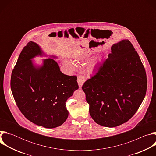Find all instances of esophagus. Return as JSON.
<instances>
[{
    "mask_svg": "<svg viewBox=\"0 0 156 156\" xmlns=\"http://www.w3.org/2000/svg\"><path fill=\"white\" fill-rule=\"evenodd\" d=\"M86 81V78L84 76H82V75H78L77 77V81H78V84L80 88H81L83 84H84V83Z\"/></svg>",
    "mask_w": 156,
    "mask_h": 156,
    "instance_id": "1",
    "label": "esophagus"
}]
</instances>
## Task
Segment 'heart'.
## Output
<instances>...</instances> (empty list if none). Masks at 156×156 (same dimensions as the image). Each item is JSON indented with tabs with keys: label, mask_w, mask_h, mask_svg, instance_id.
<instances>
[{
	"label": "heart",
	"mask_w": 156,
	"mask_h": 156,
	"mask_svg": "<svg viewBox=\"0 0 156 156\" xmlns=\"http://www.w3.org/2000/svg\"><path fill=\"white\" fill-rule=\"evenodd\" d=\"M64 63H65L66 65H67V66H69V67L70 68V70H74L75 69V65L74 63H73L72 62L69 61V60H65ZM94 66H95V63H92V64L90 66V69L91 70H93L94 69Z\"/></svg>",
	"instance_id": "heart-1"
}]
</instances>
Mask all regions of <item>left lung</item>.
<instances>
[{
  "label": "left lung",
  "instance_id": "left-lung-1",
  "mask_svg": "<svg viewBox=\"0 0 156 156\" xmlns=\"http://www.w3.org/2000/svg\"><path fill=\"white\" fill-rule=\"evenodd\" d=\"M94 121L115 127L136 112L146 93V71L139 55L128 39L111 47V53L98 71L83 85Z\"/></svg>",
  "mask_w": 156,
  "mask_h": 156
}]
</instances>
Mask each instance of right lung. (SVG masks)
I'll list each match as a JSON object with an SVG mask.
<instances>
[{"label": "right lung", "instance_id": "right-lung-1", "mask_svg": "<svg viewBox=\"0 0 156 156\" xmlns=\"http://www.w3.org/2000/svg\"><path fill=\"white\" fill-rule=\"evenodd\" d=\"M46 56L30 41L22 50L12 71L10 86L21 112L33 123L47 128L62 125L68 118L66 101L78 89L77 77L64 75L51 58L36 65L32 58ZM57 58L55 56H50Z\"/></svg>", "mask_w": 156, "mask_h": 156}]
</instances>
